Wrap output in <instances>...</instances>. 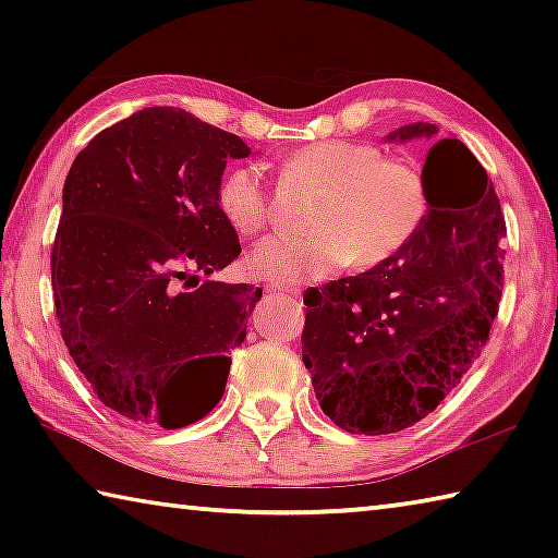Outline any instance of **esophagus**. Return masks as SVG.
<instances>
[{
	"label": "esophagus",
	"instance_id": "34e87169",
	"mask_svg": "<svg viewBox=\"0 0 558 558\" xmlns=\"http://www.w3.org/2000/svg\"><path fill=\"white\" fill-rule=\"evenodd\" d=\"M300 288H278L276 295H286V298H300Z\"/></svg>",
	"mask_w": 558,
	"mask_h": 558
}]
</instances>
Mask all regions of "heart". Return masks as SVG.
Masks as SVG:
<instances>
[{
  "label": "heart",
  "mask_w": 558,
  "mask_h": 558,
  "mask_svg": "<svg viewBox=\"0 0 558 558\" xmlns=\"http://www.w3.org/2000/svg\"><path fill=\"white\" fill-rule=\"evenodd\" d=\"M288 165L325 189V199L313 219L315 235H270L248 253L251 276L272 286L325 280L349 263L381 266L415 239L428 216L430 196L421 169L409 159L384 157L376 145L323 140L298 149ZM216 204L241 235L263 231L272 216L266 177L253 165L221 177Z\"/></svg>",
  "instance_id": "1"
}]
</instances>
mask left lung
<instances>
[{"instance_id":"left-lung-1","label":"left lung","mask_w":558,"mask_h":558,"mask_svg":"<svg viewBox=\"0 0 558 558\" xmlns=\"http://www.w3.org/2000/svg\"><path fill=\"white\" fill-rule=\"evenodd\" d=\"M428 122L391 140L433 137ZM430 209L391 260L305 295L302 362L339 428L386 436L426 418L483 352L505 286V216L485 167L458 137L436 140Z\"/></svg>"}]
</instances>
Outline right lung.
I'll use <instances>...</instances> for the list:
<instances>
[{
    "mask_svg": "<svg viewBox=\"0 0 558 558\" xmlns=\"http://www.w3.org/2000/svg\"><path fill=\"white\" fill-rule=\"evenodd\" d=\"M251 147L177 108H145L90 140L63 184L51 251L61 337L122 418L192 426L221 401L260 288L204 280L239 258L219 211L226 159Z\"/></svg>",
    "mask_w": 558,
    "mask_h": 558,
    "instance_id": "obj_1",
    "label": "right lung"
}]
</instances>
